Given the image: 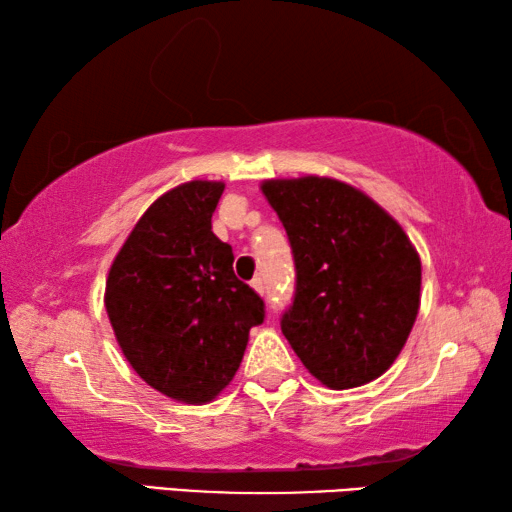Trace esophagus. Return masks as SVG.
I'll return each instance as SVG.
<instances>
[{
	"label": "esophagus",
	"instance_id": "1",
	"mask_svg": "<svg viewBox=\"0 0 512 512\" xmlns=\"http://www.w3.org/2000/svg\"><path fill=\"white\" fill-rule=\"evenodd\" d=\"M250 287H253L257 293H264V280L262 277H255V280L250 282Z\"/></svg>",
	"mask_w": 512,
	"mask_h": 512
}]
</instances>
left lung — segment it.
I'll return each mask as SVG.
<instances>
[{"label":"left lung","instance_id":"1","mask_svg":"<svg viewBox=\"0 0 512 512\" xmlns=\"http://www.w3.org/2000/svg\"><path fill=\"white\" fill-rule=\"evenodd\" d=\"M262 192L296 262L280 320L293 352L334 391L384 375L420 309L422 266L402 225L334 178L264 180Z\"/></svg>","mask_w":512,"mask_h":512}]
</instances>
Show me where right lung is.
<instances>
[{"mask_svg":"<svg viewBox=\"0 0 512 512\" xmlns=\"http://www.w3.org/2000/svg\"><path fill=\"white\" fill-rule=\"evenodd\" d=\"M223 183L192 180L162 194L110 266L106 311L117 343L146 384L171 400L212 402L244 359L264 300L232 271L212 232Z\"/></svg>","mask_w":512,"mask_h":512,"instance_id":"add662e5","label":"right lung"}]
</instances>
